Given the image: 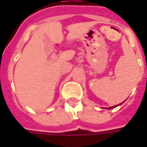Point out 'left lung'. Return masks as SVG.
I'll list each match as a JSON object with an SVG mask.
<instances>
[{"instance_id": "left-lung-1", "label": "left lung", "mask_w": 147, "mask_h": 147, "mask_svg": "<svg viewBox=\"0 0 147 147\" xmlns=\"http://www.w3.org/2000/svg\"><path fill=\"white\" fill-rule=\"evenodd\" d=\"M122 104V103H121ZM120 105V104H119ZM117 106H118V105H117ZM116 107V105H115V106H112V107H109V108H108V109H109V110H111V109H113V108H115Z\"/></svg>"}]
</instances>
